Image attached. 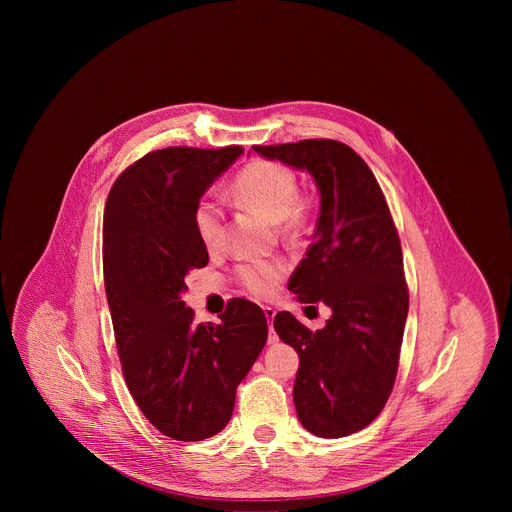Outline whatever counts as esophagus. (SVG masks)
Wrapping results in <instances>:
<instances>
[{
	"label": "esophagus",
	"mask_w": 512,
	"mask_h": 512,
	"mask_svg": "<svg viewBox=\"0 0 512 512\" xmlns=\"http://www.w3.org/2000/svg\"><path fill=\"white\" fill-rule=\"evenodd\" d=\"M263 312H265V318H267V322H269V338H267V342H269V344H275V342L279 340L277 334H275V330H273V326H271V322H273V318H275V310H273L271 306H265Z\"/></svg>",
	"instance_id": "34e87169"
}]
</instances>
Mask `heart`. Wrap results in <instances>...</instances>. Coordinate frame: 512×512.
Segmentation results:
<instances>
[{
	"label": "heart",
	"mask_w": 512,
	"mask_h": 512,
	"mask_svg": "<svg viewBox=\"0 0 512 512\" xmlns=\"http://www.w3.org/2000/svg\"><path fill=\"white\" fill-rule=\"evenodd\" d=\"M300 180L296 172L273 160H253L233 178V200L257 210L277 225L285 239H298L308 225V206L298 196ZM192 223L196 237L208 251L221 249L225 239V216L212 198L198 200ZM285 275L281 261H255L237 269L239 283L255 298H271Z\"/></svg>",
	"instance_id": "obj_1"
}]
</instances>
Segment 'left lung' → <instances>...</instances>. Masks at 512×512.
<instances>
[{
	"instance_id": "obj_1",
	"label": "left lung",
	"mask_w": 512,
	"mask_h": 512,
	"mask_svg": "<svg viewBox=\"0 0 512 512\" xmlns=\"http://www.w3.org/2000/svg\"><path fill=\"white\" fill-rule=\"evenodd\" d=\"M253 150L308 170L320 190L314 243L287 287L304 304H326L332 316L316 332L289 312L273 320L279 338L300 356L298 419L320 437L356 433L393 391L409 310L391 210L367 162L346 143L304 139Z\"/></svg>"
}]
</instances>
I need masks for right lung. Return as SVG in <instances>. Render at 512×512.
Listing matches in <instances>:
<instances>
[{
    "label": "right lung",
    "mask_w": 512,
    "mask_h": 512,
    "mask_svg": "<svg viewBox=\"0 0 512 512\" xmlns=\"http://www.w3.org/2000/svg\"><path fill=\"white\" fill-rule=\"evenodd\" d=\"M241 154V145L150 152L105 202L103 273L123 377L141 413L178 442L206 440L229 423L267 340V318L249 300L233 298L218 324H194L180 298L186 273L208 263L194 208Z\"/></svg>",
    "instance_id": "add662e5"
}]
</instances>
